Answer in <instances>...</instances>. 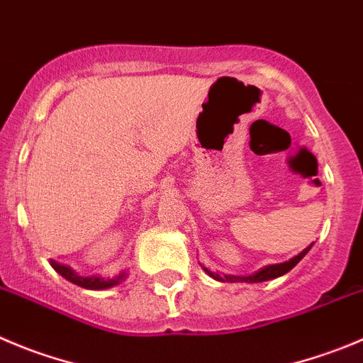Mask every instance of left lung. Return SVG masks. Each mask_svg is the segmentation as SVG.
Wrapping results in <instances>:
<instances>
[{
	"label": "left lung",
	"mask_w": 363,
	"mask_h": 363,
	"mask_svg": "<svg viewBox=\"0 0 363 363\" xmlns=\"http://www.w3.org/2000/svg\"><path fill=\"white\" fill-rule=\"evenodd\" d=\"M313 244H310L306 250H303L301 253L296 255L294 258H291L289 262H283V264H272V265H265V267H262L260 271L253 272V274L250 276H233V274H219V272H212L210 269L203 267L205 269V272L208 276H212L213 279H217V281H228V283H260V281H267V279H274L278 278V276H283L285 272H289L291 269H294L296 265L301 262V258L305 257L306 253L310 251V247H312Z\"/></svg>",
	"instance_id": "1"
}]
</instances>
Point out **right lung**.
Returning <instances> with one entry per match:
<instances>
[{"instance_id":"right-lung-1","label":"right lung","mask_w":363,"mask_h":363,"mask_svg":"<svg viewBox=\"0 0 363 363\" xmlns=\"http://www.w3.org/2000/svg\"><path fill=\"white\" fill-rule=\"evenodd\" d=\"M51 267L58 272L60 276H64L67 281L74 283L78 287H84L89 289V291H103V289H110V287H116L126 278V272H121V274L113 276V278H101V276H80L76 274L69 265L64 264H58V262L51 260Z\"/></svg>"}]
</instances>
